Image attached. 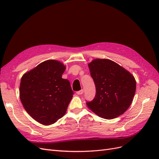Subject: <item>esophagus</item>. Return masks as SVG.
I'll return each mask as SVG.
<instances>
[{
  "label": "esophagus",
  "mask_w": 159,
  "mask_h": 159,
  "mask_svg": "<svg viewBox=\"0 0 159 159\" xmlns=\"http://www.w3.org/2000/svg\"><path fill=\"white\" fill-rule=\"evenodd\" d=\"M83 93H84V90L83 89H81V90L77 91V92H76V93L78 94V95H81V94H83Z\"/></svg>",
  "instance_id": "1"
}]
</instances>
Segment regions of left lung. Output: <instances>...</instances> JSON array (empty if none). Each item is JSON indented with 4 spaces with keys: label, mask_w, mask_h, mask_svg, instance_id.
I'll return each mask as SVG.
<instances>
[{
    "label": "left lung",
    "mask_w": 159,
    "mask_h": 159,
    "mask_svg": "<svg viewBox=\"0 0 159 159\" xmlns=\"http://www.w3.org/2000/svg\"><path fill=\"white\" fill-rule=\"evenodd\" d=\"M95 85L94 99L88 107L98 116L111 119L123 114L131 105L136 90L133 75L107 59H95L88 64Z\"/></svg>",
    "instance_id": "obj_1"
}]
</instances>
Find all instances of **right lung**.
Here are the masks:
<instances>
[{"label":"right lung","instance_id":"add662e5","mask_svg":"<svg viewBox=\"0 0 159 159\" xmlns=\"http://www.w3.org/2000/svg\"><path fill=\"white\" fill-rule=\"evenodd\" d=\"M66 66L57 60H46L23 75L20 99L27 113L44 125L64 116L73 97L69 80L61 78Z\"/></svg>","mask_w":159,"mask_h":159}]
</instances>
